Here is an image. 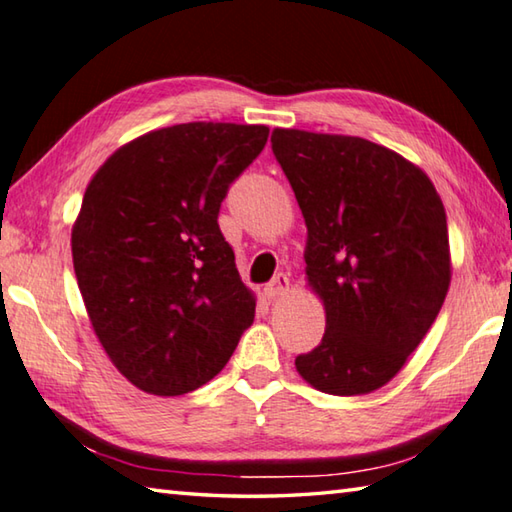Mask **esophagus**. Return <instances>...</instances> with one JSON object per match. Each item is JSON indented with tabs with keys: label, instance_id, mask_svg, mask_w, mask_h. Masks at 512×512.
<instances>
[{
	"label": "esophagus",
	"instance_id": "obj_1",
	"mask_svg": "<svg viewBox=\"0 0 512 512\" xmlns=\"http://www.w3.org/2000/svg\"><path fill=\"white\" fill-rule=\"evenodd\" d=\"M288 291V277L284 273H277L271 282L264 286V295L268 300H275V297H280Z\"/></svg>",
	"mask_w": 512,
	"mask_h": 512
}]
</instances>
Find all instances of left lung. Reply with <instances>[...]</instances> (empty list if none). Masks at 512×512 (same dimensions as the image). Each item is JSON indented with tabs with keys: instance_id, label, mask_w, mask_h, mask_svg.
I'll use <instances>...</instances> for the list:
<instances>
[{
	"instance_id": "1",
	"label": "left lung",
	"mask_w": 512,
	"mask_h": 512,
	"mask_svg": "<svg viewBox=\"0 0 512 512\" xmlns=\"http://www.w3.org/2000/svg\"><path fill=\"white\" fill-rule=\"evenodd\" d=\"M271 145L309 230L306 277L327 309L322 342L295 367L324 394L374 392L448 295L441 197L421 167L365 138L275 129Z\"/></svg>"
}]
</instances>
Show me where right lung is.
I'll return each mask as SVG.
<instances>
[{"mask_svg": "<svg viewBox=\"0 0 512 512\" xmlns=\"http://www.w3.org/2000/svg\"><path fill=\"white\" fill-rule=\"evenodd\" d=\"M266 141L264 125L156 129L111 154L87 185L73 271L100 345L147 394L206 385L253 324L255 297L217 219Z\"/></svg>", "mask_w": 512, "mask_h": 512, "instance_id": "right-lung-1", "label": "right lung"}]
</instances>
